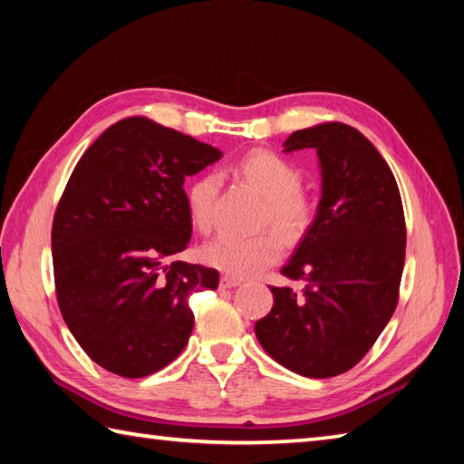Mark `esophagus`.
I'll list each match as a JSON object with an SVG mask.
<instances>
[{
	"mask_svg": "<svg viewBox=\"0 0 464 464\" xmlns=\"http://www.w3.org/2000/svg\"><path fill=\"white\" fill-rule=\"evenodd\" d=\"M240 283H242V279L227 277V275H224V277L219 279V287H222V289H232V287H238Z\"/></svg>",
	"mask_w": 464,
	"mask_h": 464,
	"instance_id": "34e87169",
	"label": "esophagus"
}]
</instances>
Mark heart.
<instances>
[{
	"label": "heart",
	"mask_w": 464,
	"mask_h": 464,
	"mask_svg": "<svg viewBox=\"0 0 464 464\" xmlns=\"http://www.w3.org/2000/svg\"><path fill=\"white\" fill-rule=\"evenodd\" d=\"M238 173L266 199L265 222H271L279 237L294 245L314 222V201L302 187V170L271 150H253L238 160ZM216 175H201L187 187V211L191 224L208 234L216 224ZM281 240L271 230L258 234H222L203 248L206 263L232 277H253L279 261Z\"/></svg>",
	"instance_id": "heart-1"
}]
</instances>
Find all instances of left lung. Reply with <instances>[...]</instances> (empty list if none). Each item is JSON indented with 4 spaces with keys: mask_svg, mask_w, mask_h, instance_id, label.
Listing matches in <instances>:
<instances>
[{
    "mask_svg": "<svg viewBox=\"0 0 464 464\" xmlns=\"http://www.w3.org/2000/svg\"><path fill=\"white\" fill-rule=\"evenodd\" d=\"M315 149L322 199L281 275L302 294L271 287L273 307L255 324L266 354L297 375L336 377L371 351L400 302L405 216L392 169L353 126L297 130L285 150Z\"/></svg>",
    "mask_w": 464,
    "mask_h": 464,
    "instance_id": "8db88e82",
    "label": "left lung"
}]
</instances>
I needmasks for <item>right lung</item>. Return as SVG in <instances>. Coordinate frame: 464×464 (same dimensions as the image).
<instances>
[{"mask_svg": "<svg viewBox=\"0 0 464 464\" xmlns=\"http://www.w3.org/2000/svg\"><path fill=\"white\" fill-rule=\"evenodd\" d=\"M222 152L146 118H126L89 146L53 219L56 302L89 359L140 379L167 367L193 330L189 295L219 273L171 261L187 248L185 177Z\"/></svg>", "mask_w": 464, "mask_h": 464, "instance_id": "1", "label": "right lung"}]
</instances>
